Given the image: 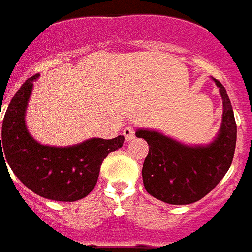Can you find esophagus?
<instances>
[{"label": "esophagus", "mask_w": 252, "mask_h": 252, "mask_svg": "<svg viewBox=\"0 0 252 252\" xmlns=\"http://www.w3.org/2000/svg\"><path fill=\"white\" fill-rule=\"evenodd\" d=\"M123 135H125V138H126V141L134 140V137H135L134 127H131V126H129V127H126V129L123 130Z\"/></svg>", "instance_id": "34e87169"}]
</instances>
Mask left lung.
I'll list each match as a JSON object with an SVG mask.
<instances>
[{
  "label": "left lung",
  "mask_w": 252,
  "mask_h": 252,
  "mask_svg": "<svg viewBox=\"0 0 252 252\" xmlns=\"http://www.w3.org/2000/svg\"><path fill=\"white\" fill-rule=\"evenodd\" d=\"M222 97L220 134L208 146H187L158 131L137 130L149 145L142 167L148 194L171 205H189L208 195L228 172L236 146V122L225 88L215 80Z\"/></svg>",
  "instance_id": "1"
}]
</instances>
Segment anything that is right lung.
I'll use <instances>...</instances> for the list:
<instances>
[{
    "mask_svg": "<svg viewBox=\"0 0 252 252\" xmlns=\"http://www.w3.org/2000/svg\"><path fill=\"white\" fill-rule=\"evenodd\" d=\"M28 78L16 92L2 122L1 165L8 161L13 174L40 197L74 202L87 197L97 183L100 165L110 152L122 148L125 137L91 138L67 148L42 145L26 127V108L33 80ZM8 169V168H6Z\"/></svg>",
    "mask_w": 252,
    "mask_h": 252,
    "instance_id": "obj_1",
    "label": "right lung"
}]
</instances>
